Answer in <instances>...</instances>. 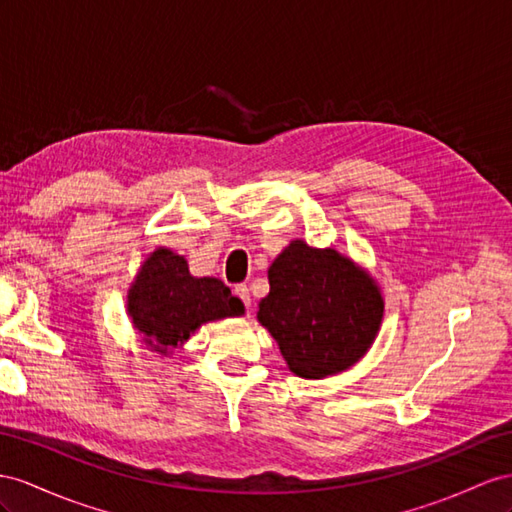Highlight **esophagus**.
<instances>
[{"label": "esophagus", "instance_id": "obj_1", "mask_svg": "<svg viewBox=\"0 0 512 512\" xmlns=\"http://www.w3.org/2000/svg\"><path fill=\"white\" fill-rule=\"evenodd\" d=\"M233 294L242 300V303L246 305V309L251 307V292H248V285H244V283H242V285H235Z\"/></svg>", "mask_w": 512, "mask_h": 512}]
</instances>
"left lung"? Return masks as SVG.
<instances>
[{
  "label": "left lung",
  "mask_w": 512,
  "mask_h": 512,
  "mask_svg": "<svg viewBox=\"0 0 512 512\" xmlns=\"http://www.w3.org/2000/svg\"><path fill=\"white\" fill-rule=\"evenodd\" d=\"M268 281L257 320L277 339L296 376L344 372L374 344L385 311L381 290L335 248L294 240L272 261Z\"/></svg>",
  "instance_id": "left-lung-1"
}]
</instances>
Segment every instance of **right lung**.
Here are the masks:
<instances>
[{
	"instance_id": "1",
	"label": "right lung",
	"mask_w": 512,
	"mask_h": 512,
	"mask_svg": "<svg viewBox=\"0 0 512 512\" xmlns=\"http://www.w3.org/2000/svg\"><path fill=\"white\" fill-rule=\"evenodd\" d=\"M127 313L144 344L170 355L201 324L242 316L244 305L220 279L192 277L186 257L157 248L129 287Z\"/></svg>"
}]
</instances>
